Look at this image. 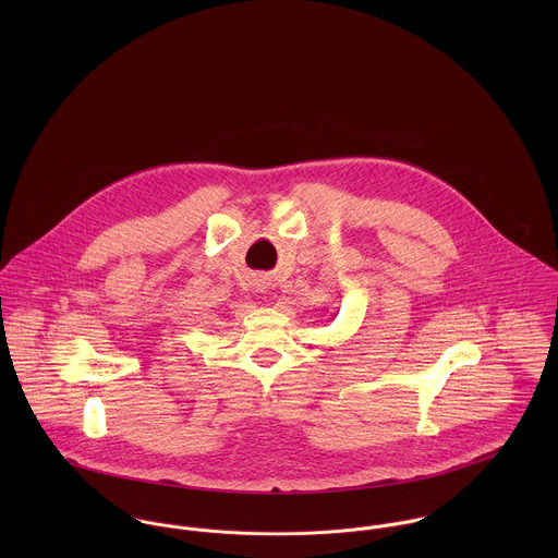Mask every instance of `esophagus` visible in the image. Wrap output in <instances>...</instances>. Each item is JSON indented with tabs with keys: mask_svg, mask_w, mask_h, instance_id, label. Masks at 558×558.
Masks as SVG:
<instances>
[{
	"mask_svg": "<svg viewBox=\"0 0 558 558\" xmlns=\"http://www.w3.org/2000/svg\"><path fill=\"white\" fill-rule=\"evenodd\" d=\"M255 286H257V292H266V288H268V283L264 279H257Z\"/></svg>",
	"mask_w": 558,
	"mask_h": 558,
	"instance_id": "esophagus-1",
	"label": "esophagus"
}]
</instances>
